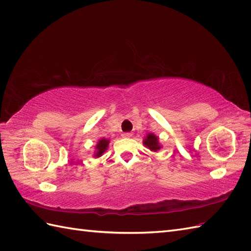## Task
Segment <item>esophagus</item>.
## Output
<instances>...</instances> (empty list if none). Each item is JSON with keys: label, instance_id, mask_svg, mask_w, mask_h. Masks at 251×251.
Instances as JSON below:
<instances>
[{"label": "esophagus", "instance_id": "obj_1", "mask_svg": "<svg viewBox=\"0 0 251 251\" xmlns=\"http://www.w3.org/2000/svg\"><path fill=\"white\" fill-rule=\"evenodd\" d=\"M122 136H123V138H130L132 136V134L131 132H124Z\"/></svg>", "mask_w": 251, "mask_h": 251}]
</instances>
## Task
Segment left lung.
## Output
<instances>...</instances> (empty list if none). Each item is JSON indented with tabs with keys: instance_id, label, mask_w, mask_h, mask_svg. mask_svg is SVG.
<instances>
[{
	"instance_id": "1",
	"label": "left lung",
	"mask_w": 251,
	"mask_h": 251,
	"mask_svg": "<svg viewBox=\"0 0 251 251\" xmlns=\"http://www.w3.org/2000/svg\"><path fill=\"white\" fill-rule=\"evenodd\" d=\"M143 145L150 149L151 151L156 152L161 149V145L158 142V137H156L154 134H149L147 135L146 139L143 140Z\"/></svg>"
}]
</instances>
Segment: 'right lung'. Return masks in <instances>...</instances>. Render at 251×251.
Instances as JSON below:
<instances>
[{
  "instance_id": "right-lung-1",
  "label": "right lung",
  "mask_w": 251,
  "mask_h": 251,
  "mask_svg": "<svg viewBox=\"0 0 251 251\" xmlns=\"http://www.w3.org/2000/svg\"><path fill=\"white\" fill-rule=\"evenodd\" d=\"M109 142H110V140L105 139V138H102V139H100L98 141L97 146H96V150H97L95 153L96 157H100L101 155H102V154L105 152L106 148H108V146H109Z\"/></svg>"
}]
</instances>
